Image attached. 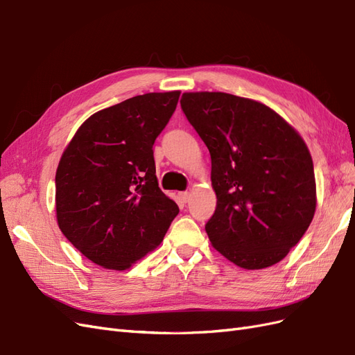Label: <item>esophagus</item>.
I'll return each instance as SVG.
<instances>
[{
  "mask_svg": "<svg viewBox=\"0 0 355 355\" xmlns=\"http://www.w3.org/2000/svg\"><path fill=\"white\" fill-rule=\"evenodd\" d=\"M179 198L182 200V202H188L191 200V192H188V191L179 192Z\"/></svg>",
  "mask_w": 355,
  "mask_h": 355,
  "instance_id": "obj_1",
  "label": "esophagus"
}]
</instances>
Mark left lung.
I'll return each mask as SVG.
<instances>
[{
    "instance_id": "1",
    "label": "left lung",
    "mask_w": 355,
    "mask_h": 355,
    "mask_svg": "<svg viewBox=\"0 0 355 355\" xmlns=\"http://www.w3.org/2000/svg\"><path fill=\"white\" fill-rule=\"evenodd\" d=\"M180 106L211 158L218 198L206 223L211 245L244 270L280 262L317 206L304 139L270 106L230 93H184Z\"/></svg>"
}]
</instances>
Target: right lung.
Here are the masks:
<instances>
[{"instance_id": "obj_1", "label": "right lung", "mask_w": 355, "mask_h": 355, "mask_svg": "<svg viewBox=\"0 0 355 355\" xmlns=\"http://www.w3.org/2000/svg\"><path fill=\"white\" fill-rule=\"evenodd\" d=\"M180 92L146 93L98 111L63 151L56 218L87 259L124 271L163 241L178 204L158 187L153 145Z\"/></svg>"}]
</instances>
